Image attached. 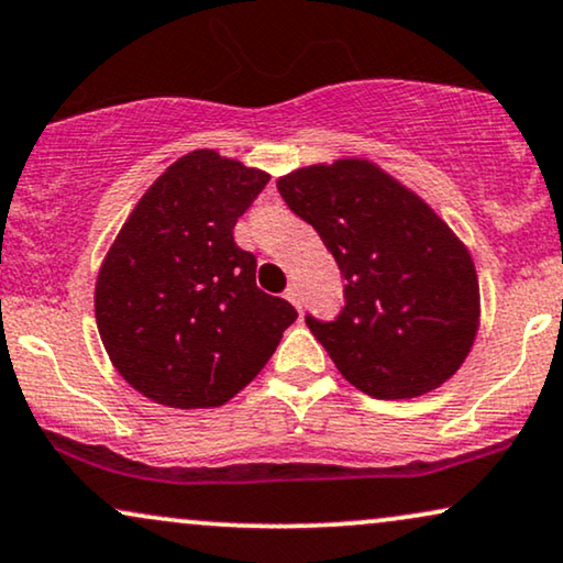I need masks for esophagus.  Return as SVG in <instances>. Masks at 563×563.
Instances as JSON below:
<instances>
[{"label":"esophagus","instance_id":"obj_1","mask_svg":"<svg viewBox=\"0 0 563 563\" xmlns=\"http://www.w3.org/2000/svg\"><path fill=\"white\" fill-rule=\"evenodd\" d=\"M284 297H287L289 299V302L291 305H295V308L299 310V308H302V297H299V289L295 287V284H291V287H287V291H284Z\"/></svg>","mask_w":563,"mask_h":563}]
</instances>
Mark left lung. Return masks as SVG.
<instances>
[{
  "instance_id": "1",
  "label": "left lung",
  "mask_w": 563,
  "mask_h": 563,
  "mask_svg": "<svg viewBox=\"0 0 563 563\" xmlns=\"http://www.w3.org/2000/svg\"><path fill=\"white\" fill-rule=\"evenodd\" d=\"M276 188L346 279L335 320L305 318L341 375L385 400L455 375L478 331V276L434 209L367 159L299 167Z\"/></svg>"
}]
</instances>
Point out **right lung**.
I'll use <instances>...</instances> for the list:
<instances>
[{
  "instance_id": "add662e5",
  "label": "right lung",
  "mask_w": 563,
  "mask_h": 563,
  "mask_svg": "<svg viewBox=\"0 0 563 563\" xmlns=\"http://www.w3.org/2000/svg\"><path fill=\"white\" fill-rule=\"evenodd\" d=\"M268 178L214 150L188 152L113 240L95 284V320L119 375L155 404H228L297 320L287 299L255 287V255L232 238Z\"/></svg>"
}]
</instances>
